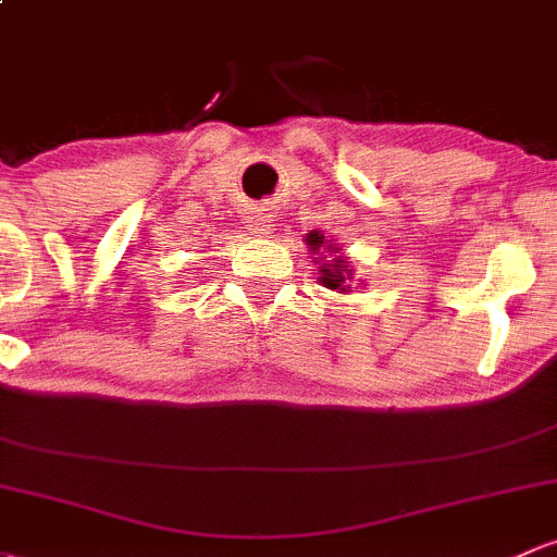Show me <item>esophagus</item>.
<instances>
[{
  "instance_id": "1",
  "label": "esophagus",
  "mask_w": 557,
  "mask_h": 557,
  "mask_svg": "<svg viewBox=\"0 0 557 557\" xmlns=\"http://www.w3.org/2000/svg\"><path fill=\"white\" fill-rule=\"evenodd\" d=\"M273 227H276L273 225V214H268V211H255V214L246 220V231L257 233V236H268Z\"/></svg>"
}]
</instances>
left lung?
Segmentation results:
<instances>
[{
    "label": "left lung",
    "mask_w": 557,
    "mask_h": 557,
    "mask_svg": "<svg viewBox=\"0 0 557 557\" xmlns=\"http://www.w3.org/2000/svg\"><path fill=\"white\" fill-rule=\"evenodd\" d=\"M306 244L311 246L313 255H317V251H321V249L330 251V255H332V260H324L319 265V281H321V284H324L326 289H332V292H348V289H351V286H348V278L354 276V271L346 265L341 249H337L335 244H330V240L324 238V233H319V231L308 233Z\"/></svg>",
    "instance_id": "8db88e82"
}]
</instances>
